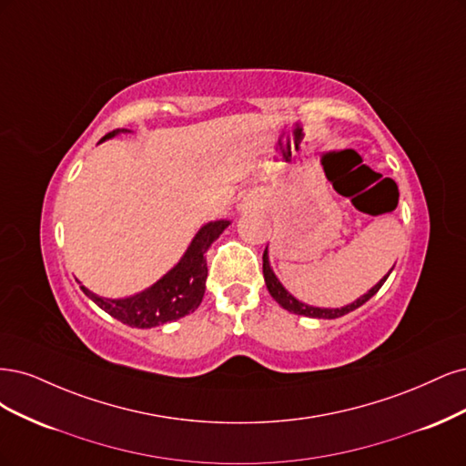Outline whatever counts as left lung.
I'll return each instance as SVG.
<instances>
[{
    "mask_svg": "<svg viewBox=\"0 0 466 466\" xmlns=\"http://www.w3.org/2000/svg\"><path fill=\"white\" fill-rule=\"evenodd\" d=\"M391 271H393V268H391ZM391 271H389L378 284H375V287H373L371 290H368V294L360 296V298L356 299V302H352V304H349V306H344V308H313V306H308V304H304V302H299V299H296L287 289L282 287L280 280H279L277 275L273 273L271 265H268V253H267V249H265V253H263V277H265L267 290H268V294H271V296L275 298V302H279L284 309H289L290 313L306 315V318H315V319H337V318H340V315H347V313L354 311L356 308L366 304L368 299L383 287V282L387 280L389 275H391Z\"/></svg>",
    "mask_w": 466,
    "mask_h": 466,
    "instance_id": "1",
    "label": "left lung"
}]
</instances>
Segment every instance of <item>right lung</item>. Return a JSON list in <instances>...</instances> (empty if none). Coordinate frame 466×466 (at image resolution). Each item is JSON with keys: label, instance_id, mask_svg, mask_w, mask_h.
<instances>
[{"label": "right lung", "instance_id": "obj_1", "mask_svg": "<svg viewBox=\"0 0 466 466\" xmlns=\"http://www.w3.org/2000/svg\"><path fill=\"white\" fill-rule=\"evenodd\" d=\"M117 133H129V129H114L108 135H104L100 143L116 137ZM228 224L230 220L207 222L191 239L184 258L179 259L167 275L158 279L153 287H148L139 294L112 299L96 296L85 287H81V290L91 298L100 309L110 313L114 319L122 321L129 327L151 329L184 318V315L193 313L201 304L207 280L205 253L224 232V228H228Z\"/></svg>", "mask_w": 466, "mask_h": 466}]
</instances>
